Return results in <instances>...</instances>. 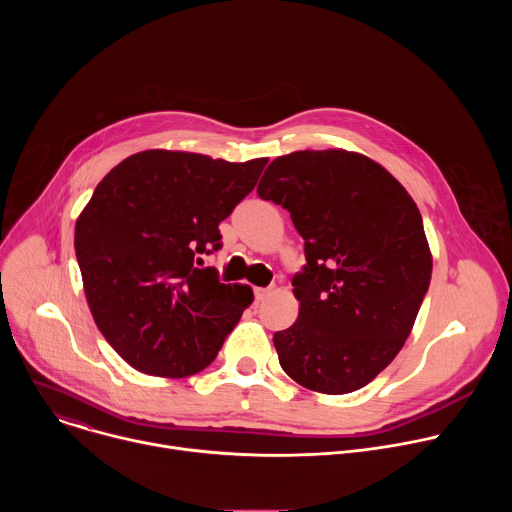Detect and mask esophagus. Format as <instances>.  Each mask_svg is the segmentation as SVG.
<instances>
[{
    "instance_id": "obj_1",
    "label": "esophagus",
    "mask_w": 512,
    "mask_h": 512,
    "mask_svg": "<svg viewBox=\"0 0 512 512\" xmlns=\"http://www.w3.org/2000/svg\"><path fill=\"white\" fill-rule=\"evenodd\" d=\"M253 294H255V300L261 302V300H265L271 294V289L269 287H255Z\"/></svg>"
}]
</instances>
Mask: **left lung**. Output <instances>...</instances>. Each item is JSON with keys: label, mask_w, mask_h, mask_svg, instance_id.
Listing matches in <instances>:
<instances>
[{"label": "left lung", "mask_w": 512, "mask_h": 512, "mask_svg": "<svg viewBox=\"0 0 512 512\" xmlns=\"http://www.w3.org/2000/svg\"><path fill=\"white\" fill-rule=\"evenodd\" d=\"M257 194L289 212L306 253L291 279L300 316L273 334L281 369L326 395L371 383L403 348L429 287L417 204L383 166L344 150L275 158Z\"/></svg>", "instance_id": "obj_1"}]
</instances>
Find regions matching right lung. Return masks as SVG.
Here are the masks:
<instances>
[{
    "instance_id": "add662e5",
    "label": "right lung",
    "mask_w": 512,
    "mask_h": 512,
    "mask_svg": "<svg viewBox=\"0 0 512 512\" xmlns=\"http://www.w3.org/2000/svg\"><path fill=\"white\" fill-rule=\"evenodd\" d=\"M265 164L148 150L95 188L75 227V253L95 324L133 369L202 371L253 302L249 285L221 283L214 267L196 265L223 247L218 225Z\"/></svg>"
}]
</instances>
